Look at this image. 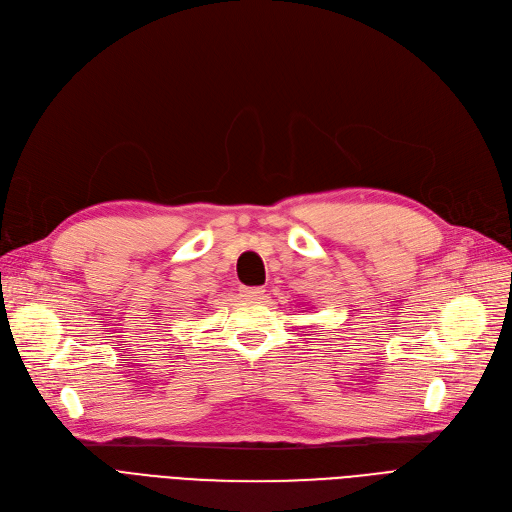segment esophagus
<instances>
[{"mask_svg": "<svg viewBox=\"0 0 512 512\" xmlns=\"http://www.w3.org/2000/svg\"><path fill=\"white\" fill-rule=\"evenodd\" d=\"M264 296L262 287H241V298L243 300H260Z\"/></svg>", "mask_w": 512, "mask_h": 512, "instance_id": "34e87169", "label": "esophagus"}]
</instances>
